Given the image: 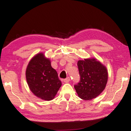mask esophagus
<instances>
[{
  "label": "esophagus",
  "instance_id": "1",
  "mask_svg": "<svg viewBox=\"0 0 131 131\" xmlns=\"http://www.w3.org/2000/svg\"><path fill=\"white\" fill-rule=\"evenodd\" d=\"M70 81V77H67L66 78L63 79V82H65V83H68Z\"/></svg>",
  "mask_w": 131,
  "mask_h": 131
}]
</instances>
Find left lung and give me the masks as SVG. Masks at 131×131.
<instances>
[{"label":"left lung","mask_w":131,"mask_h":131,"mask_svg":"<svg viewBox=\"0 0 131 131\" xmlns=\"http://www.w3.org/2000/svg\"><path fill=\"white\" fill-rule=\"evenodd\" d=\"M77 65L80 81L74 87L78 96L87 101L96 98L106 88L107 69L95 58L79 60Z\"/></svg>","instance_id":"left-lung-1"}]
</instances>
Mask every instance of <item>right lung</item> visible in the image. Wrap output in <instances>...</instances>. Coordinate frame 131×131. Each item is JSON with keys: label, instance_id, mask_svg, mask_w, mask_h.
Segmentation results:
<instances>
[{"label": "right lung", "instance_id": "obj_1", "mask_svg": "<svg viewBox=\"0 0 131 131\" xmlns=\"http://www.w3.org/2000/svg\"><path fill=\"white\" fill-rule=\"evenodd\" d=\"M26 79L30 90L38 98L50 101L61 86L57 72L43 54L36 55L28 63Z\"/></svg>", "mask_w": 131, "mask_h": 131}]
</instances>
